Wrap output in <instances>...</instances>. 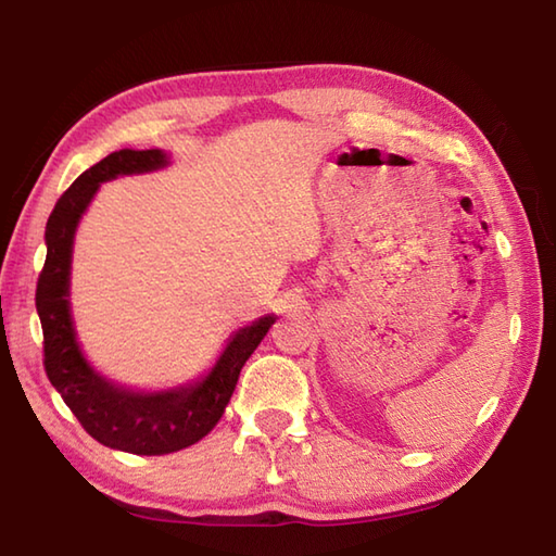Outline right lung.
<instances>
[{"instance_id": "obj_1", "label": "right lung", "mask_w": 556, "mask_h": 556, "mask_svg": "<svg viewBox=\"0 0 556 556\" xmlns=\"http://www.w3.org/2000/svg\"><path fill=\"white\" fill-rule=\"evenodd\" d=\"M164 167H169V155L160 148H124L83 172L47 219V257L35 293L45 337V370L52 387L90 437L138 456L172 454L203 440L224 416L245 361L277 320L275 313H267L236 329L205 375L176 387L134 389L92 368L71 315V260L78 224L102 184Z\"/></svg>"}]
</instances>
